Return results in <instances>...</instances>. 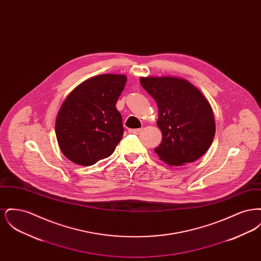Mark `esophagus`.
Returning a JSON list of instances; mask_svg holds the SVG:
<instances>
[{
    "label": "esophagus",
    "mask_w": 261,
    "mask_h": 261,
    "mask_svg": "<svg viewBox=\"0 0 261 261\" xmlns=\"http://www.w3.org/2000/svg\"><path fill=\"white\" fill-rule=\"evenodd\" d=\"M141 130H142L141 128H140V129H129L128 132L131 133V134H138V133L141 132Z\"/></svg>",
    "instance_id": "34e87169"
}]
</instances>
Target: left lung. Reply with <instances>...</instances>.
Instances as JSON below:
<instances>
[{
	"label": "left lung",
	"mask_w": 261,
	"mask_h": 261,
	"mask_svg": "<svg viewBox=\"0 0 261 261\" xmlns=\"http://www.w3.org/2000/svg\"><path fill=\"white\" fill-rule=\"evenodd\" d=\"M140 83L158 105L156 124L162 141L154 151L160 160L171 166L199 160L211 148L215 135L208 100L184 78L148 76L141 77Z\"/></svg>",
	"instance_id": "8db88e82"
}]
</instances>
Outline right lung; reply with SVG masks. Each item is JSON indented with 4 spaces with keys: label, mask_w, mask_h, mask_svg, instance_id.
<instances>
[{
    "label": "right lung",
    "mask_w": 261,
    "mask_h": 261,
    "mask_svg": "<svg viewBox=\"0 0 261 261\" xmlns=\"http://www.w3.org/2000/svg\"><path fill=\"white\" fill-rule=\"evenodd\" d=\"M124 74H101L74 88L56 119V136L65 158L90 166L112 155L123 136L115 103L124 90Z\"/></svg>",
    "instance_id": "right-lung-1"
}]
</instances>
